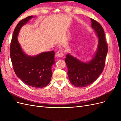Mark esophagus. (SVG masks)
Wrapping results in <instances>:
<instances>
[{
    "label": "esophagus",
    "instance_id": "34e87169",
    "mask_svg": "<svg viewBox=\"0 0 121 121\" xmlns=\"http://www.w3.org/2000/svg\"><path fill=\"white\" fill-rule=\"evenodd\" d=\"M56 56L58 57H63V56H64V52H63V50H58V52H56Z\"/></svg>",
    "mask_w": 121,
    "mask_h": 121
}]
</instances>
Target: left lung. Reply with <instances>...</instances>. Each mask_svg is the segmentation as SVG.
<instances>
[{
	"label": "left lung",
	"mask_w": 121,
	"mask_h": 121,
	"mask_svg": "<svg viewBox=\"0 0 121 121\" xmlns=\"http://www.w3.org/2000/svg\"><path fill=\"white\" fill-rule=\"evenodd\" d=\"M91 27L98 38L96 52L92 58L83 61L68 53L65 62L68 67L69 79L72 84L77 87H84L93 83L101 74L105 65L108 53L104 29L97 22L91 19Z\"/></svg>",
	"instance_id": "8db88e82"
}]
</instances>
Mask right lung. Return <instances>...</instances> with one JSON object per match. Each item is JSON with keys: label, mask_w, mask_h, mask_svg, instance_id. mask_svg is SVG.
Masks as SVG:
<instances>
[{"label": "right lung", "mask_w": 121, "mask_h": 121, "mask_svg": "<svg viewBox=\"0 0 121 121\" xmlns=\"http://www.w3.org/2000/svg\"><path fill=\"white\" fill-rule=\"evenodd\" d=\"M34 17L29 16L17 25L11 41L10 56L18 78L28 86L43 88L49 84L52 75V67L55 63L54 51L29 56L22 48L17 39L22 27Z\"/></svg>", "instance_id": "1"}]
</instances>
